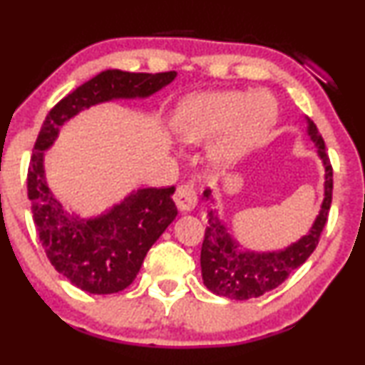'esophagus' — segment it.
<instances>
[{
  "label": "esophagus",
  "mask_w": 365,
  "mask_h": 365,
  "mask_svg": "<svg viewBox=\"0 0 365 365\" xmlns=\"http://www.w3.org/2000/svg\"><path fill=\"white\" fill-rule=\"evenodd\" d=\"M173 200H175L177 208L180 212H192L197 207V193H195L192 185H180L173 195Z\"/></svg>",
  "instance_id": "34e87169"
}]
</instances>
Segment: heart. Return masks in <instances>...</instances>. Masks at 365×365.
<instances>
[{"label": "heart", "instance_id": "obj_1", "mask_svg": "<svg viewBox=\"0 0 365 365\" xmlns=\"http://www.w3.org/2000/svg\"><path fill=\"white\" fill-rule=\"evenodd\" d=\"M278 120V104L263 92H198L178 104L173 132L185 143H202L223 130L208 148L220 168L232 167Z\"/></svg>", "mask_w": 365, "mask_h": 365}]
</instances>
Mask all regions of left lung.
Returning <instances> with one entry per match:
<instances>
[{
	"mask_svg": "<svg viewBox=\"0 0 365 365\" xmlns=\"http://www.w3.org/2000/svg\"><path fill=\"white\" fill-rule=\"evenodd\" d=\"M307 120V135L317 147L322 167H324V198H322L319 215L304 236L274 251H253L243 248L235 236L230 233L222 220L218 210H208V227L205 230L202 245L203 284L215 294L230 297V299H251L259 297L287 279L292 271L299 268L309 258L319 243L322 228L327 222V213L332 200V167L326 153L324 138L309 117ZM203 200L213 203L212 190H205Z\"/></svg>",
	"mask_w": 365,
	"mask_h": 365,
	"instance_id": "left-lung-1",
	"label": "left lung"
}]
</instances>
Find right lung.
I'll list each match as a JSON object with an SVG mask.
<instances>
[{
  "label": "right lung",
  "mask_w": 365,
  "mask_h": 365,
  "mask_svg": "<svg viewBox=\"0 0 365 365\" xmlns=\"http://www.w3.org/2000/svg\"><path fill=\"white\" fill-rule=\"evenodd\" d=\"M177 78L175 71L158 74L107 69L61 99L46 120L28 170V197L39 240L51 264L79 289L114 294L137 278L147 251L177 217L175 187L133 190L97 217L68 212L51 192L44 172V152L59 129L82 110L115 99L150 97Z\"/></svg>",
  "instance_id": "right-lung-1"
}]
</instances>
